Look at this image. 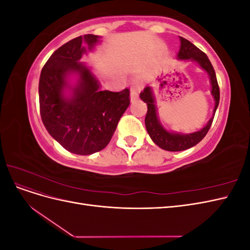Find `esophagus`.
Returning <instances> with one entry per match:
<instances>
[{
  "instance_id": "obj_1",
  "label": "esophagus",
  "mask_w": 250,
  "mask_h": 250,
  "mask_svg": "<svg viewBox=\"0 0 250 250\" xmlns=\"http://www.w3.org/2000/svg\"><path fill=\"white\" fill-rule=\"evenodd\" d=\"M139 97V89L135 87V86H131V89H130V100L133 102L138 99Z\"/></svg>"
}]
</instances>
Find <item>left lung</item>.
<instances>
[{
	"mask_svg": "<svg viewBox=\"0 0 250 250\" xmlns=\"http://www.w3.org/2000/svg\"><path fill=\"white\" fill-rule=\"evenodd\" d=\"M178 58L185 60H194L197 62L203 70H206L209 75V79L211 83V95L215 99V108L214 116L211 118L206 127H203L201 130L196 131L190 134H180V133H171L167 131L158 122L156 116V108L154 104V98L151 92V87L146 86L143 92H141V99L147 103V113L145 117V125L147 131L152 140L158 147L167 151H183L188 148H192L207 135L209 130L210 125L213 123L215 117L216 109L220 100V90H219L218 81L216 77V73L213 65H211L208 57L206 53H203L188 40L180 36V50L178 52Z\"/></svg>",
	"mask_w": 250,
	"mask_h": 250,
	"instance_id": "obj_1",
	"label": "left lung"
}]
</instances>
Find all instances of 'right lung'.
<instances>
[{
  "instance_id": "add662e5",
  "label": "right lung",
  "mask_w": 250,
  "mask_h": 250,
  "mask_svg": "<svg viewBox=\"0 0 250 250\" xmlns=\"http://www.w3.org/2000/svg\"><path fill=\"white\" fill-rule=\"evenodd\" d=\"M98 35L78 36L58 48L44 63L40 78V110L48 132L64 149L79 155H89L107 146L119 121L130 103V92L100 90L99 82L87 67L78 62L92 49ZM78 72L79 84L73 96L64 98L65 78Z\"/></svg>"
}]
</instances>
